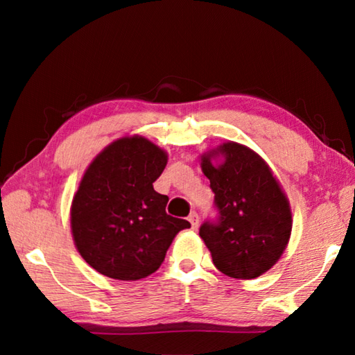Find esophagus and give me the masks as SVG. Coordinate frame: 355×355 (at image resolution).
I'll return each mask as SVG.
<instances>
[{"label":"esophagus","instance_id":"obj_1","mask_svg":"<svg viewBox=\"0 0 355 355\" xmlns=\"http://www.w3.org/2000/svg\"><path fill=\"white\" fill-rule=\"evenodd\" d=\"M188 220L191 222V227L194 228V230H197V227H199V214H197L196 211H192V213L189 214Z\"/></svg>","mask_w":355,"mask_h":355}]
</instances>
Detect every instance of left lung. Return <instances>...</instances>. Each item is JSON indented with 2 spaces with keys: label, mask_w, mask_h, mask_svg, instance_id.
Here are the masks:
<instances>
[{
  "label": "left lung",
  "mask_w": 355,
  "mask_h": 355,
  "mask_svg": "<svg viewBox=\"0 0 355 355\" xmlns=\"http://www.w3.org/2000/svg\"><path fill=\"white\" fill-rule=\"evenodd\" d=\"M200 167L219 209V220L205 222L199 232L214 266L233 279L260 277L279 261L291 236L284 188L260 155L233 141L202 153Z\"/></svg>",
  "instance_id": "left-lung-1"
}]
</instances>
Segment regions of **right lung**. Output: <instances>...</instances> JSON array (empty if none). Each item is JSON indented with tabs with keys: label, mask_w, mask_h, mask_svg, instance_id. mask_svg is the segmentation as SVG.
Here are the masks:
<instances>
[{
	"label": "right lung",
	"mask_w": 355,
	"mask_h": 355,
	"mask_svg": "<svg viewBox=\"0 0 355 355\" xmlns=\"http://www.w3.org/2000/svg\"><path fill=\"white\" fill-rule=\"evenodd\" d=\"M167 152L144 136L112 141L87 166L70 207L76 250L95 271L116 280L153 274L184 219L166 213L169 197L153 189Z\"/></svg>",
	"instance_id": "obj_1"
}]
</instances>
